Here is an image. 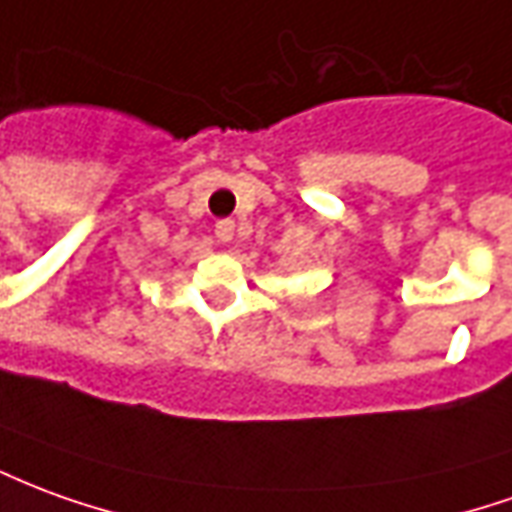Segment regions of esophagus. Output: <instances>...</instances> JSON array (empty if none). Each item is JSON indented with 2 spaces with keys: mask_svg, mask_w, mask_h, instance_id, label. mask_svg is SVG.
<instances>
[{
  "mask_svg": "<svg viewBox=\"0 0 512 512\" xmlns=\"http://www.w3.org/2000/svg\"><path fill=\"white\" fill-rule=\"evenodd\" d=\"M232 232H235V221H232V219L216 221V238H219L221 244L232 241Z\"/></svg>",
  "mask_w": 512,
  "mask_h": 512,
  "instance_id": "obj_1",
  "label": "esophagus"
}]
</instances>
